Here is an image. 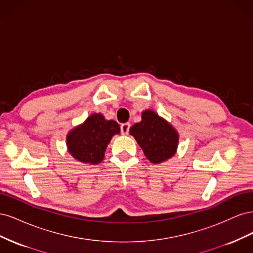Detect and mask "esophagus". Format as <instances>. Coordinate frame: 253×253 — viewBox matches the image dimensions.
Wrapping results in <instances>:
<instances>
[{
  "instance_id": "esophagus-1",
  "label": "esophagus",
  "mask_w": 253,
  "mask_h": 253,
  "mask_svg": "<svg viewBox=\"0 0 253 253\" xmlns=\"http://www.w3.org/2000/svg\"><path fill=\"white\" fill-rule=\"evenodd\" d=\"M129 126H131V125H129V124H122L121 126H120L121 134L122 135H127L128 131H129Z\"/></svg>"
}]
</instances>
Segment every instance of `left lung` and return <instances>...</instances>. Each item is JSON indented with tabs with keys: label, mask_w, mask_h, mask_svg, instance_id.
I'll list each match as a JSON object with an SVG mask.
<instances>
[{
	"label": "left lung",
	"mask_w": 253,
	"mask_h": 253,
	"mask_svg": "<svg viewBox=\"0 0 253 253\" xmlns=\"http://www.w3.org/2000/svg\"><path fill=\"white\" fill-rule=\"evenodd\" d=\"M129 134L139 144L145 157L154 165L167 162L177 152V129L153 110L141 113V121L131 126Z\"/></svg>",
	"instance_id": "8db88e82"
}]
</instances>
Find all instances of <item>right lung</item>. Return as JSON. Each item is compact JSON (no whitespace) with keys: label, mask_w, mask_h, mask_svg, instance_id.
Here are the masks:
<instances>
[{"label":"right lung","mask_w":253,"mask_h":253,"mask_svg":"<svg viewBox=\"0 0 253 253\" xmlns=\"http://www.w3.org/2000/svg\"><path fill=\"white\" fill-rule=\"evenodd\" d=\"M119 133L116 121L105 119L101 113L91 114L66 135L67 151L79 163L98 165L103 160L113 136Z\"/></svg>","instance_id":"1"}]
</instances>
